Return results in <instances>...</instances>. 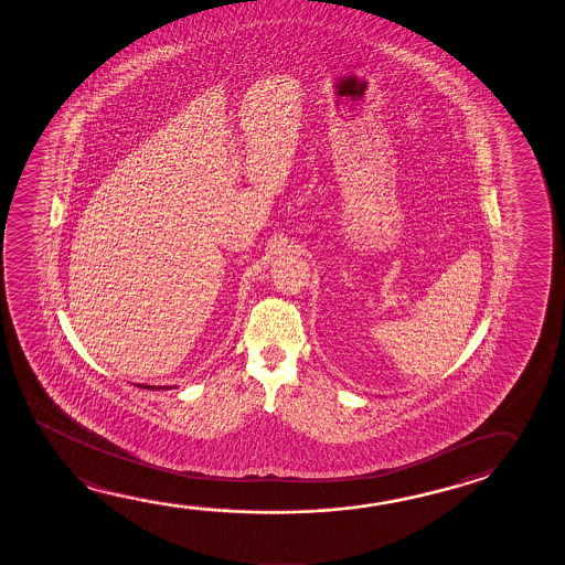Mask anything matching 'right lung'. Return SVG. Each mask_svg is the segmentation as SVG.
<instances>
[{
	"label": "right lung",
	"instance_id": "1",
	"mask_svg": "<svg viewBox=\"0 0 565 565\" xmlns=\"http://www.w3.org/2000/svg\"><path fill=\"white\" fill-rule=\"evenodd\" d=\"M138 387H143V390H153V385H138ZM156 390H160V387H156ZM166 390V387H163Z\"/></svg>",
	"mask_w": 565,
	"mask_h": 565
}]
</instances>
